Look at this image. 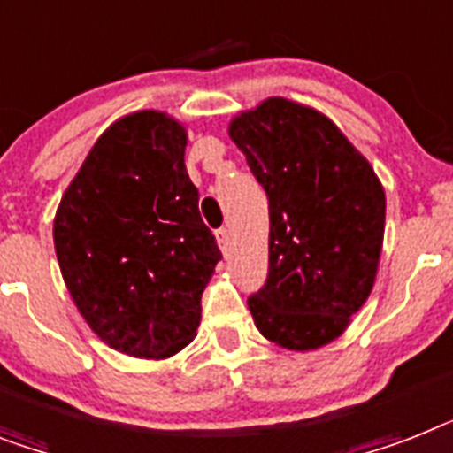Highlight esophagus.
I'll list each match as a JSON object with an SVG mask.
<instances>
[{
    "mask_svg": "<svg viewBox=\"0 0 453 453\" xmlns=\"http://www.w3.org/2000/svg\"><path fill=\"white\" fill-rule=\"evenodd\" d=\"M216 239H219L220 249H223V251H227V244H230V230H227V227H220V230H216Z\"/></svg>",
    "mask_w": 453,
    "mask_h": 453,
    "instance_id": "34e87169",
    "label": "esophagus"
}]
</instances>
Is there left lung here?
<instances>
[{"instance_id":"1","label":"left lung","mask_w":453,"mask_h":453,"mask_svg":"<svg viewBox=\"0 0 453 453\" xmlns=\"http://www.w3.org/2000/svg\"><path fill=\"white\" fill-rule=\"evenodd\" d=\"M270 202V270L249 297L263 337L314 351L337 340L372 293L386 195L372 165L328 116L270 97L230 120Z\"/></svg>"}]
</instances>
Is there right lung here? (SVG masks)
Here are the masks:
<instances>
[{
    "label": "right lung",
    "instance_id": "add662e5",
    "mask_svg": "<svg viewBox=\"0 0 453 453\" xmlns=\"http://www.w3.org/2000/svg\"><path fill=\"white\" fill-rule=\"evenodd\" d=\"M188 132L134 111L95 142L55 211L65 284L99 340L134 358H169L195 340L202 290L220 256L186 172Z\"/></svg>",
    "mask_w": 453,
    "mask_h": 453
}]
</instances>
